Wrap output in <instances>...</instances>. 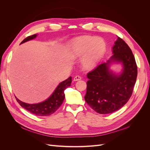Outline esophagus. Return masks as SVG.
<instances>
[{
    "label": "esophagus",
    "mask_w": 150,
    "mask_h": 150,
    "mask_svg": "<svg viewBox=\"0 0 150 150\" xmlns=\"http://www.w3.org/2000/svg\"><path fill=\"white\" fill-rule=\"evenodd\" d=\"M81 79V77L79 76H76L74 78V81H79Z\"/></svg>",
    "instance_id": "obj_1"
}]
</instances>
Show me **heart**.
I'll return each instance as SVG.
<instances>
[{
	"label": "heart",
	"instance_id": "1",
	"mask_svg": "<svg viewBox=\"0 0 150 150\" xmlns=\"http://www.w3.org/2000/svg\"><path fill=\"white\" fill-rule=\"evenodd\" d=\"M106 51V42L101 38L84 35L71 40L69 54L73 58L81 59L85 69H91L103 59Z\"/></svg>",
	"mask_w": 150,
	"mask_h": 150
}]
</instances>
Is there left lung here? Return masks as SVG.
<instances>
[{"label":"left lung","instance_id":"1","mask_svg":"<svg viewBox=\"0 0 150 150\" xmlns=\"http://www.w3.org/2000/svg\"><path fill=\"white\" fill-rule=\"evenodd\" d=\"M112 51L113 55L110 59L87 74L89 80L85 101L99 114H110L123 106L132 94L137 81V63L128 44L117 37ZM112 63L122 64L123 70L120 74L109 69Z\"/></svg>","mask_w":150,"mask_h":150}]
</instances>
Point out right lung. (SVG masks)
<instances>
[{"mask_svg":"<svg viewBox=\"0 0 150 150\" xmlns=\"http://www.w3.org/2000/svg\"><path fill=\"white\" fill-rule=\"evenodd\" d=\"M38 34H34L33 35L29 36L25 39L22 40L21 43H24L29 40L35 39L37 37ZM72 82V78L69 77L66 80L62 81L59 84L56 89L54 91L52 94L46 100L36 104H29L25 103L20 101L19 99L16 98L17 101L19 103L20 105L25 109L26 110L29 111L32 114L37 115L39 116H49L54 112L57 111L63 103L65 98L64 90L69 86H71Z\"/></svg>","mask_w":150,"mask_h":150,"instance_id":"right-lung-1","label":"right lung"}]
</instances>
